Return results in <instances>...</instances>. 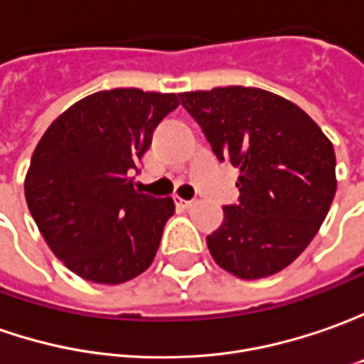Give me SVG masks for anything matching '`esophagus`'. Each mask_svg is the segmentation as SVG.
Segmentation results:
<instances>
[{
	"label": "esophagus",
	"mask_w": 364,
	"mask_h": 364,
	"mask_svg": "<svg viewBox=\"0 0 364 364\" xmlns=\"http://www.w3.org/2000/svg\"><path fill=\"white\" fill-rule=\"evenodd\" d=\"M175 203L181 207H191L193 205V199H181V197H175Z\"/></svg>",
	"instance_id": "obj_1"
}]
</instances>
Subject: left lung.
<instances>
[{
	"instance_id": "obj_1",
	"label": "left lung",
	"mask_w": 364,
	"mask_h": 364,
	"mask_svg": "<svg viewBox=\"0 0 364 364\" xmlns=\"http://www.w3.org/2000/svg\"><path fill=\"white\" fill-rule=\"evenodd\" d=\"M218 161L240 169V199L207 235L218 266L266 278L300 256L336 193L332 143L302 108L259 88L228 86L179 95Z\"/></svg>"
}]
</instances>
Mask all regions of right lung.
<instances>
[{
  "instance_id": "1",
  "label": "right lung",
  "mask_w": 364,
  "mask_h": 364,
  "mask_svg": "<svg viewBox=\"0 0 364 364\" xmlns=\"http://www.w3.org/2000/svg\"><path fill=\"white\" fill-rule=\"evenodd\" d=\"M177 95L114 88L60 114L36 146L26 201L66 268L96 284H122L155 259L173 199L134 189L132 173Z\"/></svg>"
}]
</instances>
